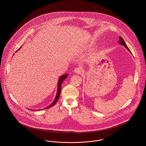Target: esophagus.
Returning <instances> with one entry per match:
<instances>
[{
  "mask_svg": "<svg viewBox=\"0 0 146 146\" xmlns=\"http://www.w3.org/2000/svg\"><path fill=\"white\" fill-rule=\"evenodd\" d=\"M82 72L83 71H82V68L80 67H76V68H75L74 70V72L76 74H81L82 73Z\"/></svg>",
  "mask_w": 146,
  "mask_h": 146,
  "instance_id": "esophagus-1",
  "label": "esophagus"
}]
</instances>
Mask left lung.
I'll return each instance as SVG.
<instances>
[{
    "label": "left lung",
    "instance_id": "left-lung-1",
    "mask_svg": "<svg viewBox=\"0 0 146 146\" xmlns=\"http://www.w3.org/2000/svg\"><path fill=\"white\" fill-rule=\"evenodd\" d=\"M119 44H121V45H123V46H124L125 48H126V49H127L130 52H131V51H130V49L128 48V47L127 46V45H126V44H125V42H124V40H123V39L122 38V37H121V36H119Z\"/></svg>",
    "mask_w": 146,
    "mask_h": 146
}]
</instances>
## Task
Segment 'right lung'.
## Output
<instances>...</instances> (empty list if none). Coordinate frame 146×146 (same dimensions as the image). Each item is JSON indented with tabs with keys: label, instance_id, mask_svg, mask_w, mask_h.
I'll use <instances>...</instances> for the list:
<instances>
[{
	"label": "right lung",
	"instance_id": "1",
	"mask_svg": "<svg viewBox=\"0 0 146 146\" xmlns=\"http://www.w3.org/2000/svg\"><path fill=\"white\" fill-rule=\"evenodd\" d=\"M20 48H19V49ZM68 76V74H64L62 76H61L59 79V80H58V89H57V95H56V96L55 98V100L54 101V102L52 103V104H50L49 106H48V107L45 108H50L51 107H52L53 106H54L56 104V103L57 102V100H58L59 97H60V93H61V84L63 82L64 80V79Z\"/></svg>",
	"mask_w": 146,
	"mask_h": 146
}]
</instances>
